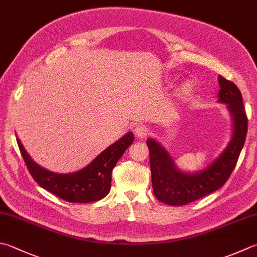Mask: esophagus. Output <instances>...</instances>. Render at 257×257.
<instances>
[{"label":"esophagus","instance_id":"34e87169","mask_svg":"<svg viewBox=\"0 0 257 257\" xmlns=\"http://www.w3.org/2000/svg\"><path fill=\"white\" fill-rule=\"evenodd\" d=\"M135 135H137L138 138H145L148 134V127L145 126V125H138L137 127H135Z\"/></svg>","mask_w":257,"mask_h":257}]
</instances>
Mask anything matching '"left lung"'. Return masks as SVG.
<instances>
[{
	"label": "left lung",
	"mask_w": 257,
	"mask_h": 257,
	"mask_svg": "<svg viewBox=\"0 0 257 257\" xmlns=\"http://www.w3.org/2000/svg\"><path fill=\"white\" fill-rule=\"evenodd\" d=\"M219 101L228 105L234 118V135L220 157L204 171L189 174L174 167L171 157L154 140H148L152 188L157 199L167 205L182 206L218 190L228 180L247 134L248 119L241 93L233 81L219 76Z\"/></svg>",
	"instance_id": "left-lung-1"
}]
</instances>
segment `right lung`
I'll return each instance as SVG.
<instances>
[{
  "label": "right lung",
  "mask_w": 257,
  "mask_h": 257,
  "mask_svg": "<svg viewBox=\"0 0 257 257\" xmlns=\"http://www.w3.org/2000/svg\"><path fill=\"white\" fill-rule=\"evenodd\" d=\"M133 133L125 134L83 170L69 174L53 173L38 166L29 157L19 139L17 142L29 172L39 186L62 200L87 204L103 199L109 192L115 164L133 143Z\"/></svg>",
  "instance_id": "1"
}]
</instances>
